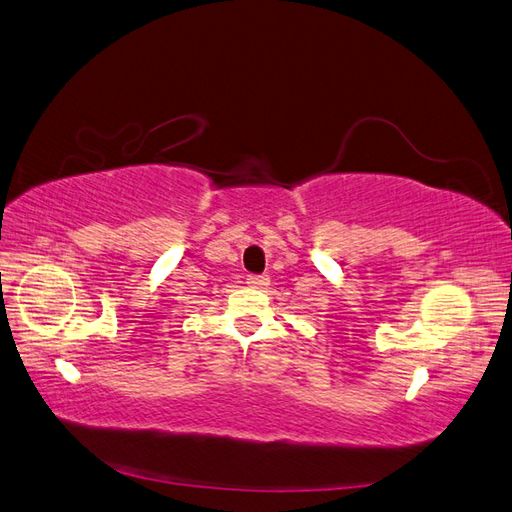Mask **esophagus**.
I'll list each match as a JSON object with an SVG mask.
<instances>
[{"mask_svg": "<svg viewBox=\"0 0 512 512\" xmlns=\"http://www.w3.org/2000/svg\"><path fill=\"white\" fill-rule=\"evenodd\" d=\"M246 283L251 287H266V285H270V279H268V274H248Z\"/></svg>", "mask_w": 512, "mask_h": 512, "instance_id": "1", "label": "esophagus"}]
</instances>
